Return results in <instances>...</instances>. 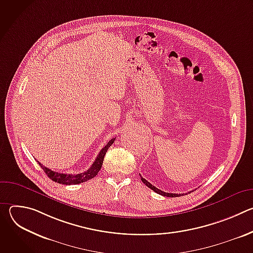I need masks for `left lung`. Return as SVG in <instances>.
<instances>
[{
  "instance_id": "8db88e82",
  "label": "left lung",
  "mask_w": 253,
  "mask_h": 253,
  "mask_svg": "<svg viewBox=\"0 0 253 253\" xmlns=\"http://www.w3.org/2000/svg\"><path fill=\"white\" fill-rule=\"evenodd\" d=\"M141 180H142V182H143L144 184H146V186H148L150 189H152L154 192H156V193H158V194H160V195L167 196V197H177V196H179V195H181V194H176V193H167V192H164V191H162V190L156 188L155 186H153L151 183H149V182L147 181V180L144 179L143 177H141Z\"/></svg>"
}]
</instances>
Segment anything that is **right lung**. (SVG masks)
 Here are the masks:
<instances>
[{"label":"right lung","mask_w":253,"mask_h":253,"mask_svg":"<svg viewBox=\"0 0 253 253\" xmlns=\"http://www.w3.org/2000/svg\"><path fill=\"white\" fill-rule=\"evenodd\" d=\"M114 141H115V138L111 139L109 142L107 143V145L104 148H102V150L99 152V154L96 157L92 166L87 171H85L83 173H79V174L59 173V172L53 171V170L43 166L40 162H38V163L41 166V168L45 171V173L48 175V177L57 183L65 184V185H72V184H79L82 182H86V181H88V180L94 178L98 174V172L100 171V169L102 167L104 156H105L107 150L109 149V147L112 145Z\"/></svg>","instance_id":"add662e5"}]
</instances>
